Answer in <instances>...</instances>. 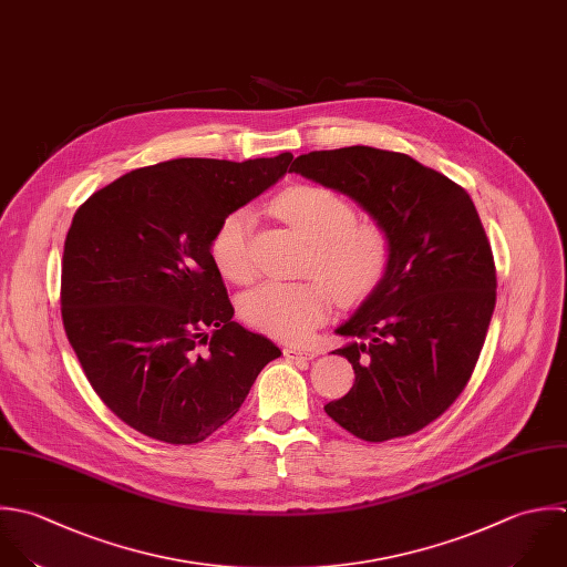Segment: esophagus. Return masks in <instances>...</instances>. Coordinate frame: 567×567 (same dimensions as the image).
Returning <instances> with one entry per match:
<instances>
[{
  "instance_id": "34e87169",
  "label": "esophagus",
  "mask_w": 567,
  "mask_h": 567,
  "mask_svg": "<svg viewBox=\"0 0 567 567\" xmlns=\"http://www.w3.org/2000/svg\"><path fill=\"white\" fill-rule=\"evenodd\" d=\"M282 353H285L287 360H313L311 351H305V349H298V347H285Z\"/></svg>"
}]
</instances>
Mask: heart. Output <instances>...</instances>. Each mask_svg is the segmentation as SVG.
<instances>
[{"mask_svg": "<svg viewBox=\"0 0 567 567\" xmlns=\"http://www.w3.org/2000/svg\"><path fill=\"white\" fill-rule=\"evenodd\" d=\"M278 218L307 243L302 269L318 278L298 282H265L240 298V316L254 329L282 342H302L329 313V289L340 302L367 298L386 276L391 240L382 225L355 220L353 205L320 185H296L271 203ZM254 218L249 209H234L216 227L209 256L223 278L245 285L254 280L251 256Z\"/></svg>", "mask_w": 567, "mask_h": 567, "instance_id": "heart-1", "label": "heart"}]
</instances>
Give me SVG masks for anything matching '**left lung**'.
Instances as JSON below:
<instances>
[{
	"label": "left lung",
	"instance_id": "1",
	"mask_svg": "<svg viewBox=\"0 0 567 567\" xmlns=\"http://www.w3.org/2000/svg\"><path fill=\"white\" fill-rule=\"evenodd\" d=\"M353 198L384 227L391 265L336 329L353 389L324 406L364 442L406 437L466 389L497 300L495 258L464 187L409 154L351 145L302 154L291 169Z\"/></svg>",
	"mask_w": 567,
	"mask_h": 567
}]
</instances>
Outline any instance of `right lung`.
<instances>
[{"mask_svg":"<svg viewBox=\"0 0 567 567\" xmlns=\"http://www.w3.org/2000/svg\"><path fill=\"white\" fill-rule=\"evenodd\" d=\"M291 158H174L127 172L76 209L63 243V329L94 393L134 431L198 444L280 358L231 320L209 243Z\"/></svg>","mask_w":567,"mask_h":567,"instance_id":"1","label":"right lung"}]
</instances>
